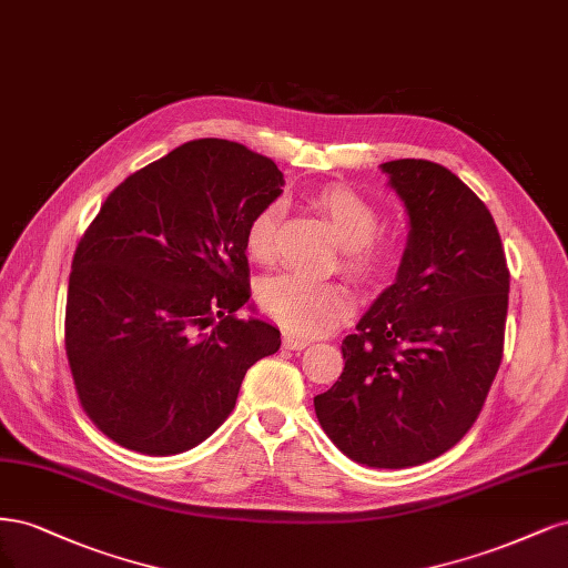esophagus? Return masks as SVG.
Segmentation results:
<instances>
[{"label": "esophagus", "instance_id": "esophagus-1", "mask_svg": "<svg viewBox=\"0 0 568 568\" xmlns=\"http://www.w3.org/2000/svg\"><path fill=\"white\" fill-rule=\"evenodd\" d=\"M283 346H285V349H290V352H302V349H306V346H308V339L285 333L283 335Z\"/></svg>", "mask_w": 568, "mask_h": 568}]
</instances>
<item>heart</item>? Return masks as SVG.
Masks as SVG:
<instances>
[{
  "instance_id": "1",
  "label": "heart",
  "mask_w": 568,
  "mask_h": 568,
  "mask_svg": "<svg viewBox=\"0 0 568 568\" xmlns=\"http://www.w3.org/2000/svg\"><path fill=\"white\" fill-rule=\"evenodd\" d=\"M316 210L331 222L342 245V268L361 283L387 276L398 260L392 237L377 235V207L346 186H327L314 197ZM281 207L266 203L245 226L243 245L254 262H268L276 241ZM260 304L268 318L297 335H321L333 331L354 308L352 290L339 281H311L295 273L268 278L260 290Z\"/></svg>"
}]
</instances>
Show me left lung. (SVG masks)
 Listing matches in <instances>:
<instances>
[{
    "label": "left lung",
    "instance_id": "obj_1",
    "mask_svg": "<svg viewBox=\"0 0 568 568\" xmlns=\"http://www.w3.org/2000/svg\"><path fill=\"white\" fill-rule=\"evenodd\" d=\"M379 168L406 205L408 245L394 285L344 337V371L314 408L352 460L404 469L477 423L503 361L509 271L488 207L444 164Z\"/></svg>",
    "mask_w": 568,
    "mask_h": 568
}]
</instances>
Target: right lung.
Listing matches in <instances>:
<instances>
[{
  "instance_id": "1",
  "label": "right lung",
  "mask_w": 568,
  "mask_h": 568,
  "mask_svg": "<svg viewBox=\"0 0 568 568\" xmlns=\"http://www.w3.org/2000/svg\"><path fill=\"white\" fill-rule=\"evenodd\" d=\"M276 162L197 139L126 176L72 257L65 354L80 404L143 455L191 450L231 415L281 331L235 318L250 300L243 235L283 191Z\"/></svg>"
}]
</instances>
